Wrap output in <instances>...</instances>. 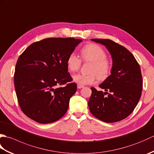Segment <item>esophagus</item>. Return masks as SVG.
<instances>
[{
    "label": "esophagus",
    "instance_id": "esophagus-1",
    "mask_svg": "<svg viewBox=\"0 0 154 154\" xmlns=\"http://www.w3.org/2000/svg\"><path fill=\"white\" fill-rule=\"evenodd\" d=\"M84 86L80 84H77V89H81V88H83Z\"/></svg>",
    "mask_w": 154,
    "mask_h": 154
}]
</instances>
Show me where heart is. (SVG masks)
<instances>
[{"label": "heart", "instance_id": "b5f03b06", "mask_svg": "<svg viewBox=\"0 0 154 154\" xmlns=\"http://www.w3.org/2000/svg\"><path fill=\"white\" fill-rule=\"evenodd\" d=\"M81 57L85 61L91 62L89 74H75L72 77L75 83L80 85H90L97 82V76L100 79H104L109 76L111 69L110 61L106 58V52L99 45L89 44L83 47L81 51ZM81 60L76 54L71 53L66 60L69 71L75 72L79 70Z\"/></svg>", "mask_w": 154, "mask_h": 154}]
</instances>
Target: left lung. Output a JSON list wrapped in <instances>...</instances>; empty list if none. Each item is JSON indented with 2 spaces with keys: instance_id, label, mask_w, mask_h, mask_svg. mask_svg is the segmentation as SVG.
I'll return each mask as SVG.
<instances>
[{
  "instance_id": "8db88e82",
  "label": "left lung",
  "mask_w": 154,
  "mask_h": 154,
  "mask_svg": "<svg viewBox=\"0 0 154 154\" xmlns=\"http://www.w3.org/2000/svg\"><path fill=\"white\" fill-rule=\"evenodd\" d=\"M91 40L106 47L112 65L110 75L99 86L104 92L91 87L88 105L98 119L116 122L128 116L139 102L142 91L141 70L134 56L122 45L107 39Z\"/></svg>"
}]
</instances>
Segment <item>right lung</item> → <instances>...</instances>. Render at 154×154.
<instances>
[{
    "instance_id": "obj_1",
    "label": "right lung",
    "mask_w": 154,
    "mask_h": 154,
    "mask_svg": "<svg viewBox=\"0 0 154 154\" xmlns=\"http://www.w3.org/2000/svg\"><path fill=\"white\" fill-rule=\"evenodd\" d=\"M82 42L72 38H46L28 46L16 65L14 87L19 105L35 122L48 124L66 113L77 91L66 65L68 55Z\"/></svg>"
}]
</instances>
